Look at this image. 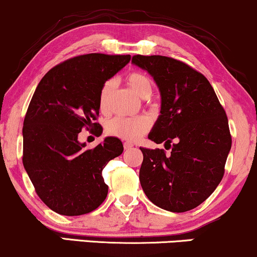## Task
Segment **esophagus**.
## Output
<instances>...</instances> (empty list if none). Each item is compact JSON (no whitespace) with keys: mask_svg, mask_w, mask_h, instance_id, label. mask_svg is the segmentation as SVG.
<instances>
[{"mask_svg":"<svg viewBox=\"0 0 257 257\" xmlns=\"http://www.w3.org/2000/svg\"><path fill=\"white\" fill-rule=\"evenodd\" d=\"M123 146H124V150H129V149H132L133 146V143H129V141H125L124 144H123Z\"/></svg>","mask_w":257,"mask_h":257,"instance_id":"1","label":"esophagus"}]
</instances>
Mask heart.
Returning a JSON list of instances; mask_svg holds the SVG:
<instances>
[{
    "instance_id": "heart-1",
    "label": "heart",
    "mask_w": 257,
    "mask_h": 257,
    "mask_svg": "<svg viewBox=\"0 0 257 257\" xmlns=\"http://www.w3.org/2000/svg\"><path fill=\"white\" fill-rule=\"evenodd\" d=\"M125 82L128 87L141 99H149L152 95V81L146 73L141 71L129 72L125 77ZM114 87H116V82L113 79H107L100 89L98 104L99 110L102 113H106L110 110V100ZM149 129L150 122L145 117H137V118L114 117L106 123L107 134L128 141L138 140L139 138L149 132Z\"/></svg>"
}]
</instances>
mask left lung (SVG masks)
I'll return each mask as SVG.
<instances>
[{
	"label": "left lung",
	"instance_id": "8db88e82",
	"mask_svg": "<svg viewBox=\"0 0 257 257\" xmlns=\"http://www.w3.org/2000/svg\"><path fill=\"white\" fill-rule=\"evenodd\" d=\"M132 63L146 70L162 96L161 114L149 134L163 149L140 147L139 179L153 204L184 213L202 204L225 174L232 145L228 119L204 75L184 61L163 55H134Z\"/></svg>",
	"mask_w": 257,
	"mask_h": 257
}]
</instances>
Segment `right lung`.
Here are the masks:
<instances>
[{
  "label": "right lung",
  "mask_w": 257,
  "mask_h": 257,
  "mask_svg": "<svg viewBox=\"0 0 257 257\" xmlns=\"http://www.w3.org/2000/svg\"><path fill=\"white\" fill-rule=\"evenodd\" d=\"M131 61V55H77L52 67L35 90L23 125V164L41 200L55 213L78 216L104 202L108 186L102 169L123 152L122 141L106 138L94 149L78 141L85 128L102 126V84Z\"/></svg>",
  "instance_id": "1"
}]
</instances>
